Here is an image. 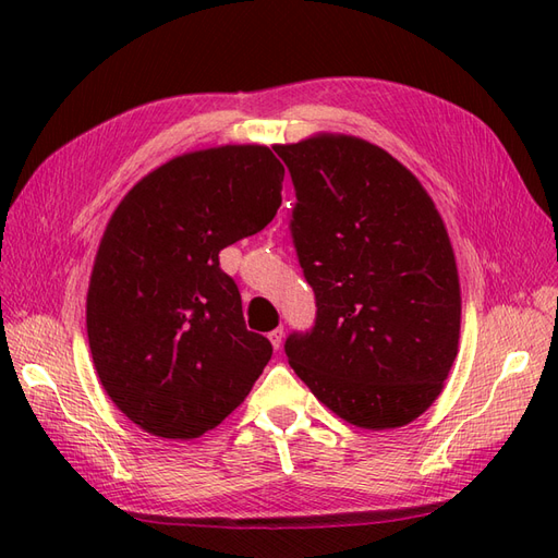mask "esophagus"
Wrapping results in <instances>:
<instances>
[{
  "mask_svg": "<svg viewBox=\"0 0 558 558\" xmlns=\"http://www.w3.org/2000/svg\"><path fill=\"white\" fill-rule=\"evenodd\" d=\"M267 337H269V342H272V347H275V349H279V347L283 344V326L275 328V330H272V332H269Z\"/></svg>",
  "mask_w": 558,
  "mask_h": 558,
  "instance_id": "obj_1",
  "label": "esophagus"
}]
</instances>
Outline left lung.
<instances>
[{
  "label": "left lung",
  "instance_id": "obj_1",
  "mask_svg": "<svg viewBox=\"0 0 558 558\" xmlns=\"http://www.w3.org/2000/svg\"><path fill=\"white\" fill-rule=\"evenodd\" d=\"M295 185L291 234L316 295L286 356L349 424L400 428L424 414L459 351L461 286L424 185L384 148L349 134L275 146Z\"/></svg>",
  "mask_w": 558,
  "mask_h": 558
}]
</instances>
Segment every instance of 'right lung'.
<instances>
[{
    "label": "right lung",
    "instance_id": "obj_1",
    "mask_svg": "<svg viewBox=\"0 0 558 558\" xmlns=\"http://www.w3.org/2000/svg\"><path fill=\"white\" fill-rule=\"evenodd\" d=\"M283 165L258 144L193 150L121 199L99 242L86 302L97 377L130 421L193 440L240 408L272 359L246 330L218 253L281 205Z\"/></svg>",
    "mask_w": 558,
    "mask_h": 558
}]
</instances>
